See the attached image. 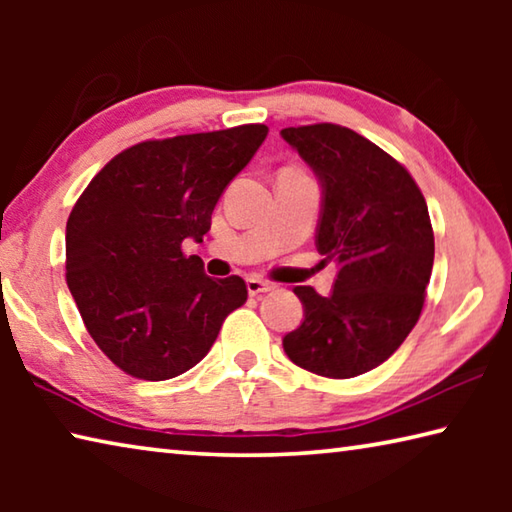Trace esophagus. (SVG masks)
<instances>
[{
    "label": "esophagus",
    "mask_w": 512,
    "mask_h": 512,
    "mask_svg": "<svg viewBox=\"0 0 512 512\" xmlns=\"http://www.w3.org/2000/svg\"><path fill=\"white\" fill-rule=\"evenodd\" d=\"M246 287H248L250 296H259V293H266V291H273V289H275L271 282L262 280V277H248Z\"/></svg>",
    "instance_id": "obj_1"
}]
</instances>
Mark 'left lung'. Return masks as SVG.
I'll use <instances>...</instances> for the list:
<instances>
[{
	"instance_id": "left-lung-1",
	"label": "left lung",
	"mask_w": 512,
	"mask_h": 512,
	"mask_svg": "<svg viewBox=\"0 0 512 512\" xmlns=\"http://www.w3.org/2000/svg\"><path fill=\"white\" fill-rule=\"evenodd\" d=\"M280 135L316 173V248L339 268L329 296L293 289L305 320L282 339L284 352L316 375L357 377L381 366L418 323L433 268L427 203L400 162L350 128Z\"/></svg>"
}]
</instances>
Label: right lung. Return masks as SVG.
<instances>
[{
	"label": "right lung",
	"instance_id": "right-lung-1",
	"mask_svg": "<svg viewBox=\"0 0 512 512\" xmlns=\"http://www.w3.org/2000/svg\"><path fill=\"white\" fill-rule=\"evenodd\" d=\"M264 124L149 140L115 155L65 230L67 287L99 350L128 375L164 381L194 368L248 298L239 275H205L214 205L266 140Z\"/></svg>",
	"mask_w": 512,
	"mask_h": 512
}]
</instances>
